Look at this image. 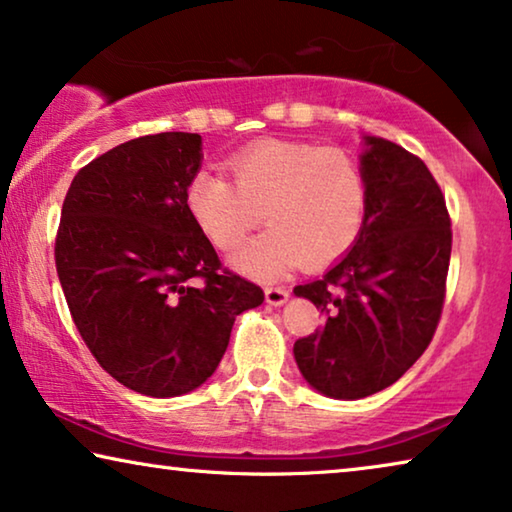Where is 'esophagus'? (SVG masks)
<instances>
[{
  "label": "esophagus",
  "instance_id": "esophagus-1",
  "mask_svg": "<svg viewBox=\"0 0 512 512\" xmlns=\"http://www.w3.org/2000/svg\"><path fill=\"white\" fill-rule=\"evenodd\" d=\"M264 296H266V303H269V305H282V303H287V299H289V289H285V287H266Z\"/></svg>",
  "mask_w": 512,
  "mask_h": 512
}]
</instances>
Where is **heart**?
<instances>
[{
	"label": "heart",
	"instance_id": "1",
	"mask_svg": "<svg viewBox=\"0 0 512 512\" xmlns=\"http://www.w3.org/2000/svg\"><path fill=\"white\" fill-rule=\"evenodd\" d=\"M230 177L204 170L188 183V209L220 250H236L239 269L276 278L299 264L317 269L342 257L363 230L368 181L349 151L310 142L262 140L236 151Z\"/></svg>",
	"mask_w": 512,
	"mask_h": 512
}]
</instances>
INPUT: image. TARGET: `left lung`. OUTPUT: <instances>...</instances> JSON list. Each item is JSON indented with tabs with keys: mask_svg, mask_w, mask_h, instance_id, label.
Listing matches in <instances>:
<instances>
[{
	"mask_svg": "<svg viewBox=\"0 0 512 512\" xmlns=\"http://www.w3.org/2000/svg\"><path fill=\"white\" fill-rule=\"evenodd\" d=\"M368 209L354 248L324 278L294 287L326 317L294 342L301 375L319 393L358 400L398 381L432 342L446 299L451 216L421 158L365 137Z\"/></svg>",
	"mask_w": 512,
	"mask_h": 512,
	"instance_id": "obj_1",
	"label": "left lung"
}]
</instances>
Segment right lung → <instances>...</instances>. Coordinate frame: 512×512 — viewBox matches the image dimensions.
Returning a JSON list of instances; mask_svg holds the SVG:
<instances>
[{
  "instance_id": "right-lung-1",
  "label": "right lung",
  "mask_w": 512,
  "mask_h": 512,
  "mask_svg": "<svg viewBox=\"0 0 512 512\" xmlns=\"http://www.w3.org/2000/svg\"><path fill=\"white\" fill-rule=\"evenodd\" d=\"M202 137L158 133L75 174L55 239L68 310L98 365L151 398L202 386L262 287L220 264L188 209Z\"/></svg>"
}]
</instances>
